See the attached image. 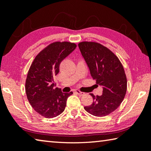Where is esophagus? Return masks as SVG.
I'll return each mask as SVG.
<instances>
[{"mask_svg": "<svg viewBox=\"0 0 151 151\" xmlns=\"http://www.w3.org/2000/svg\"><path fill=\"white\" fill-rule=\"evenodd\" d=\"M75 93H76L77 95H80V96H83V95H85V93L81 92V91H80L79 90H75Z\"/></svg>", "mask_w": 151, "mask_h": 151, "instance_id": "esophagus-1", "label": "esophagus"}]
</instances>
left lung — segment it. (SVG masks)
I'll return each instance as SVG.
<instances>
[{
	"instance_id": "obj_1",
	"label": "left lung",
	"mask_w": 151,
	"mask_h": 151,
	"mask_svg": "<svg viewBox=\"0 0 151 151\" xmlns=\"http://www.w3.org/2000/svg\"><path fill=\"white\" fill-rule=\"evenodd\" d=\"M81 53L96 84L103 87V94L91 95L93 102L84 108L97 117L107 116L122 102L127 89V79L122 64L113 52L96 42L78 44Z\"/></svg>"
}]
</instances>
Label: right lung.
I'll return each mask as SVG.
<instances>
[{"mask_svg":"<svg viewBox=\"0 0 151 151\" xmlns=\"http://www.w3.org/2000/svg\"><path fill=\"white\" fill-rule=\"evenodd\" d=\"M76 47L74 43H52L37 55L30 66L25 83L26 95L33 109L45 118H55L63 113L67 99L73 94L56 88L54 78L59 73L61 62Z\"/></svg>","mask_w":151,"mask_h":151,"instance_id":"right-lung-1","label":"right lung"}]
</instances>
